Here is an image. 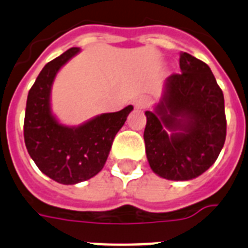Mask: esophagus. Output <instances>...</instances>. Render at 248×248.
I'll return each mask as SVG.
<instances>
[{
	"label": "esophagus",
	"mask_w": 248,
	"mask_h": 248,
	"mask_svg": "<svg viewBox=\"0 0 248 248\" xmlns=\"http://www.w3.org/2000/svg\"><path fill=\"white\" fill-rule=\"evenodd\" d=\"M151 102H152V100L149 99L148 96H140V97H138L134 101V106H136L137 109H146V108L151 105Z\"/></svg>",
	"instance_id": "esophagus-1"
}]
</instances>
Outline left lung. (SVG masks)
Segmentation results:
<instances>
[{"instance_id":"8db88e82","label":"left lung","mask_w":248,"mask_h":248,"mask_svg":"<svg viewBox=\"0 0 248 248\" xmlns=\"http://www.w3.org/2000/svg\"><path fill=\"white\" fill-rule=\"evenodd\" d=\"M180 68L181 73L167 77L155 110L146 111L143 137L153 172L186 181L216 162L224 146L227 122L224 96L209 65L181 53Z\"/></svg>"}]
</instances>
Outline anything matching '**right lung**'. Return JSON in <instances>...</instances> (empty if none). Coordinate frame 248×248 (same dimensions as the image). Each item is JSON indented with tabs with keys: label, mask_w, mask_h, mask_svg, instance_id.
<instances>
[{
	"label": "right lung",
	"mask_w": 248,
	"mask_h": 248,
	"mask_svg": "<svg viewBox=\"0 0 248 248\" xmlns=\"http://www.w3.org/2000/svg\"><path fill=\"white\" fill-rule=\"evenodd\" d=\"M79 52L71 48L44 65L26 100L24 139L29 155L44 175L63 185L91 179L105 165L112 140L133 110L106 112L78 126L63 125L52 114L50 91L58 71Z\"/></svg>",
	"instance_id": "right-lung-1"
}]
</instances>
